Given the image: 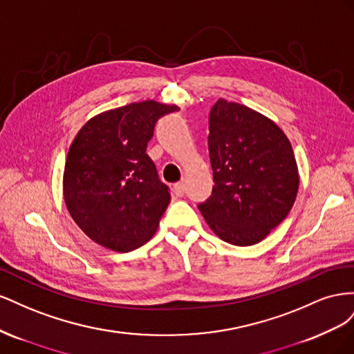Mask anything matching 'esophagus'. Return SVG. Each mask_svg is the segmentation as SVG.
Wrapping results in <instances>:
<instances>
[{"mask_svg": "<svg viewBox=\"0 0 354 354\" xmlns=\"http://www.w3.org/2000/svg\"><path fill=\"white\" fill-rule=\"evenodd\" d=\"M174 194L177 196H183L185 195V183H183V181H178V183L174 185Z\"/></svg>", "mask_w": 354, "mask_h": 354, "instance_id": "esophagus-1", "label": "esophagus"}]
</instances>
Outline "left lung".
Here are the masks:
<instances>
[{
	"label": "left lung",
	"mask_w": 354,
	"mask_h": 354,
	"mask_svg": "<svg viewBox=\"0 0 354 354\" xmlns=\"http://www.w3.org/2000/svg\"><path fill=\"white\" fill-rule=\"evenodd\" d=\"M208 151L214 186L198 205L224 242H261L291 211L299 185L292 146L269 118L218 99L209 112Z\"/></svg>",
	"instance_id": "8db88e82"
}]
</instances>
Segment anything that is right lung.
<instances>
[{
  "instance_id": "right-lung-1",
  "label": "right lung",
  "mask_w": 354,
  "mask_h": 354,
  "mask_svg": "<svg viewBox=\"0 0 354 354\" xmlns=\"http://www.w3.org/2000/svg\"><path fill=\"white\" fill-rule=\"evenodd\" d=\"M176 104L130 103L93 116L75 136L63 173L73 221L104 248L128 252L151 239L171 201L146 147Z\"/></svg>"
}]
</instances>
